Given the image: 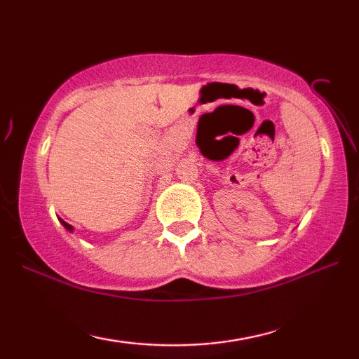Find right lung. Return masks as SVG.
<instances>
[{
	"mask_svg": "<svg viewBox=\"0 0 359 359\" xmlns=\"http://www.w3.org/2000/svg\"><path fill=\"white\" fill-rule=\"evenodd\" d=\"M60 223H62V224H63V226H65L66 229H68V231H71V233H72V231H74V228H72L69 223H66L65 220H62V218H60Z\"/></svg>",
	"mask_w": 359,
	"mask_h": 359,
	"instance_id": "right-lung-1",
	"label": "right lung"
}]
</instances>
